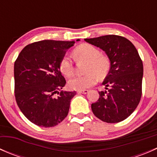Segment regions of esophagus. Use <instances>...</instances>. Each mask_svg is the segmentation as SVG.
<instances>
[{"label": "esophagus", "instance_id": "34e87169", "mask_svg": "<svg viewBox=\"0 0 157 157\" xmlns=\"http://www.w3.org/2000/svg\"><path fill=\"white\" fill-rule=\"evenodd\" d=\"M78 93H83V94H86L88 93V90H78L77 91Z\"/></svg>", "mask_w": 157, "mask_h": 157}]
</instances>
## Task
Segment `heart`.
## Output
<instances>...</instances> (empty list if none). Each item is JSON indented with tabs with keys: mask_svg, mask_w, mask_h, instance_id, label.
Here are the masks:
<instances>
[{
	"mask_svg": "<svg viewBox=\"0 0 157 157\" xmlns=\"http://www.w3.org/2000/svg\"><path fill=\"white\" fill-rule=\"evenodd\" d=\"M74 58L77 61L86 62L83 76H76L68 81L69 87L72 90H82L90 87L97 81V77L102 79L108 74L110 61L108 57L102 55L96 47L90 44H82L74 51ZM59 69L63 75L71 77L74 74V66L68 56H64L60 61Z\"/></svg>",
	"mask_w": 157,
	"mask_h": 157,
	"instance_id": "1",
	"label": "heart"
}]
</instances>
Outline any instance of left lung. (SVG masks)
I'll return each instance as SVG.
<instances>
[{"label":"left lung","instance_id":"1","mask_svg":"<svg viewBox=\"0 0 157 157\" xmlns=\"http://www.w3.org/2000/svg\"><path fill=\"white\" fill-rule=\"evenodd\" d=\"M84 40L102 49L110 61V70L102 83L105 90L99 92V98L92 103V111L105 122L124 121L141 98L144 67L138 52L128 39L116 35Z\"/></svg>","mask_w":157,"mask_h":157}]
</instances>
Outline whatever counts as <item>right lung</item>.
<instances>
[{"label":"right lung","instance_id":"right-lung-1","mask_svg":"<svg viewBox=\"0 0 157 157\" xmlns=\"http://www.w3.org/2000/svg\"><path fill=\"white\" fill-rule=\"evenodd\" d=\"M80 41V39H77ZM74 41L42 40L26 45L14 63V93L17 105L32 123L54 127L67 117L76 92L61 91L66 80L60 61ZM57 93L58 97H55Z\"/></svg>","mask_w":157,"mask_h":157}]
</instances>
